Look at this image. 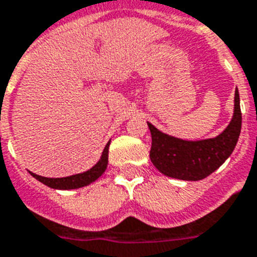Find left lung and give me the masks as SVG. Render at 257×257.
<instances>
[{
    "label": "left lung",
    "mask_w": 257,
    "mask_h": 257,
    "mask_svg": "<svg viewBox=\"0 0 257 257\" xmlns=\"http://www.w3.org/2000/svg\"><path fill=\"white\" fill-rule=\"evenodd\" d=\"M152 135L151 161L163 175L173 179L197 181L215 172L231 156L241 131L239 90L235 92V109L228 126L219 136L188 141L160 132L148 122Z\"/></svg>",
    "instance_id": "8db88e82"
}]
</instances>
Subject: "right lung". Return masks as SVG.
Returning <instances> with one entry per match:
<instances>
[{
  "instance_id": "1",
  "label": "right lung",
  "mask_w": 257,
  "mask_h": 257,
  "mask_svg": "<svg viewBox=\"0 0 257 257\" xmlns=\"http://www.w3.org/2000/svg\"><path fill=\"white\" fill-rule=\"evenodd\" d=\"M109 144L110 141H108V144L105 145L102 155H101L100 160L97 161L96 165H93L92 168L82 173H77V175L68 176V177H60V179H50V177H42L40 175L32 173L34 179H37L38 181H41L42 184H45L48 187L53 188V189H77V188L85 187L89 185L93 181H96L102 173L105 172L106 167H108V153H109Z\"/></svg>"
}]
</instances>
